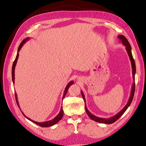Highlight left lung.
Masks as SVG:
<instances>
[{"mask_svg":"<svg viewBox=\"0 0 146 146\" xmlns=\"http://www.w3.org/2000/svg\"><path fill=\"white\" fill-rule=\"evenodd\" d=\"M118 38L119 39L120 42L122 43V44L123 46H125V49L126 51L127 52V54L129 56V59L131 60V63L132 65V78L133 80H134V82H133V84L131 88V95H130V97L129 100L127 102V103L125 105V107H123L122 110H121L119 112H118L116 115H115L109 117V118H102V117H98L94 115V114L91 113L90 112L89 110H88L87 107H86V100H85V97L84 94H83V92L81 90L82 93V97L83 98V100H84L85 102V110L87 113L88 117L90 118V119L93 120L95 121V122H98V123H106V124H111L113 122H115L116 120H117L122 115L123 113L125 112L126 110L127 109L128 107L130 106V105L132 103V101L133 100V98H134V92H135V71H136V68H135V61L133 58L132 54V49H131V44H129V42L128 41V40L127 39V38L124 36L123 35H119L117 36Z\"/></svg>","mask_w":146,"mask_h":146,"instance_id":"obj_1","label":"left lung"}]
</instances>
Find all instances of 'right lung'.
Wrapping results in <instances>:
<instances>
[{
    "mask_svg": "<svg viewBox=\"0 0 146 146\" xmlns=\"http://www.w3.org/2000/svg\"><path fill=\"white\" fill-rule=\"evenodd\" d=\"M30 39V38H29V37H27V38H26V39H24L23 41L21 42V43L20 44L18 48V49H17V56H16V58H15V61H14L13 63V64H12V82H13V84L14 85V80H15V66H16V64H17V60H18V58H19V52L20 51L21 49L22 48V47H23V45L25 44V43L26 42V41H28V40ZM74 82L73 81V80H71V81H70L69 83H68V85H66V88H65L64 89V94H63V99L65 97V96H66V94L67 93V91L68 88H70V86L73 84ZM15 99H16V102H17V104L18 105L19 108H20V106H19V102H18V100H17V94L15 92ZM21 110V108H20ZM22 113H23L24 115V116L25 117L26 119H27L28 120H29L30 121H31V122H33V123H36V124L38 125L39 126L41 127H51V126H52L55 125L56 123H57L59 121H60L62 117H63V107H61V109H60V111L59 112V113L56 116L54 119H52V120H48V121H46V122H36V121H34L33 120H31V119H29V118H28L27 117H26L25 115H24V113L22 111V110H21Z\"/></svg>",
    "mask_w": 146,
    "mask_h": 146,
    "instance_id": "obj_1",
    "label": "right lung"
}]
</instances>
